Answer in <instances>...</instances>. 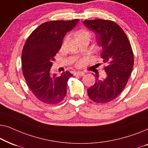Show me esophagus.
<instances>
[{
	"mask_svg": "<svg viewBox=\"0 0 148 148\" xmlns=\"http://www.w3.org/2000/svg\"><path fill=\"white\" fill-rule=\"evenodd\" d=\"M75 75H78V76H84L85 73L84 72H82V71H77V72L75 73Z\"/></svg>",
	"mask_w": 148,
	"mask_h": 148,
	"instance_id": "34e87169",
	"label": "esophagus"
}]
</instances>
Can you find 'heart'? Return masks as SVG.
<instances>
[{
    "mask_svg": "<svg viewBox=\"0 0 148 148\" xmlns=\"http://www.w3.org/2000/svg\"><path fill=\"white\" fill-rule=\"evenodd\" d=\"M75 35L77 36V38H78V39H80V38H84V37H88V38H90V36L91 34L90 32H89L88 30L86 29H80L77 31L75 33ZM66 40V38H64V42ZM81 64V62H78L77 64V66H79Z\"/></svg>",
    "mask_w": 148,
    "mask_h": 148,
    "instance_id": "heart-1",
    "label": "heart"
}]
</instances>
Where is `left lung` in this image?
Instances as JSON below:
<instances>
[{"label":"left lung","instance_id":"left-lung-1","mask_svg":"<svg viewBox=\"0 0 148 148\" xmlns=\"http://www.w3.org/2000/svg\"><path fill=\"white\" fill-rule=\"evenodd\" d=\"M83 23L96 34L97 42L102 46L101 57L106 72L102 79L95 75L96 82L88 89V96L96 103L109 102L123 92L130 77L134 64L132 48L124 31L115 22L94 19Z\"/></svg>","mask_w":148,"mask_h":148}]
</instances>
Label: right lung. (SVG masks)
Returning <instances> with one entry per match:
<instances>
[{"mask_svg": "<svg viewBox=\"0 0 148 148\" xmlns=\"http://www.w3.org/2000/svg\"><path fill=\"white\" fill-rule=\"evenodd\" d=\"M79 19L50 21L42 23L27 38L22 50V71L28 88L40 102L56 104L63 100L67 82L73 75L63 72L60 76L50 74L54 56L62 39Z\"/></svg>", "mask_w": 148, "mask_h": 148, "instance_id": "add662e5", "label": "right lung"}]
</instances>
